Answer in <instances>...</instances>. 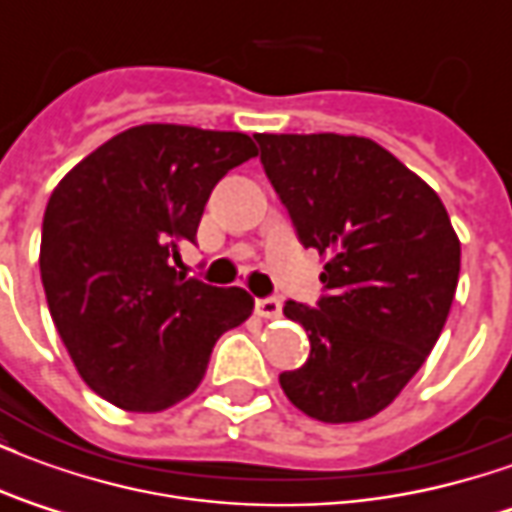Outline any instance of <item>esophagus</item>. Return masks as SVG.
Here are the masks:
<instances>
[{
  "instance_id": "obj_1",
  "label": "esophagus",
  "mask_w": 512,
  "mask_h": 512,
  "mask_svg": "<svg viewBox=\"0 0 512 512\" xmlns=\"http://www.w3.org/2000/svg\"><path fill=\"white\" fill-rule=\"evenodd\" d=\"M255 310L260 318H279L282 315V304H279V299H274V296H266V299H257L255 301Z\"/></svg>"
}]
</instances>
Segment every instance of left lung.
<instances>
[{"label":"left lung","mask_w":512,"mask_h":512,"mask_svg":"<svg viewBox=\"0 0 512 512\" xmlns=\"http://www.w3.org/2000/svg\"><path fill=\"white\" fill-rule=\"evenodd\" d=\"M307 249L326 255L315 307L285 301L310 356L279 376L296 408L359 422L414 378L450 315L461 241L428 183L365 136L255 134Z\"/></svg>","instance_id":"obj_1"}]
</instances>
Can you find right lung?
Wrapping results in <instances>:
<instances>
[{
  "mask_svg": "<svg viewBox=\"0 0 512 512\" xmlns=\"http://www.w3.org/2000/svg\"><path fill=\"white\" fill-rule=\"evenodd\" d=\"M257 156L238 131L128 128L51 191L40 238L49 312L84 384L126 411H164L200 386L216 340L252 315L244 288L186 279L213 186Z\"/></svg>",
  "mask_w": 512,
  "mask_h": 512,
  "instance_id": "1",
  "label": "right lung"
}]
</instances>
